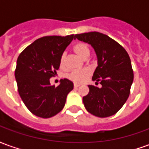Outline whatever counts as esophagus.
<instances>
[{"mask_svg": "<svg viewBox=\"0 0 149 149\" xmlns=\"http://www.w3.org/2000/svg\"><path fill=\"white\" fill-rule=\"evenodd\" d=\"M80 86V84H74V88H78Z\"/></svg>", "mask_w": 149, "mask_h": 149, "instance_id": "esophagus-1", "label": "esophagus"}]
</instances>
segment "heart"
<instances>
[{"label":"heart","instance_id":"b5f03b06","mask_svg":"<svg viewBox=\"0 0 149 149\" xmlns=\"http://www.w3.org/2000/svg\"><path fill=\"white\" fill-rule=\"evenodd\" d=\"M74 52L77 54L81 58L86 59L89 56L90 49L88 46L84 43H77L73 47ZM65 61H66V53L63 52L61 57H60V65L61 67H64L65 65ZM91 76V71L88 68H84L81 70H74L71 71L66 75V77L68 80L72 81L76 84H81L85 81H87L88 77Z\"/></svg>","mask_w":149,"mask_h":149}]
</instances>
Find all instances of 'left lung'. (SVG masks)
<instances>
[{"mask_svg": "<svg viewBox=\"0 0 149 149\" xmlns=\"http://www.w3.org/2000/svg\"><path fill=\"white\" fill-rule=\"evenodd\" d=\"M74 39L88 43L95 49L98 66L93 81L102 85L100 88L88 85L89 93L83 97L85 109L98 117L114 115L128 100L134 77L128 52L116 40L98 32L76 34Z\"/></svg>", "mask_w": 149, "mask_h": 149, "instance_id": "1", "label": "left lung"}]
</instances>
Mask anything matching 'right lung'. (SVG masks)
Returning a JSON list of instances; mask_svg holds the SVG:
<instances>
[{
	"mask_svg": "<svg viewBox=\"0 0 149 149\" xmlns=\"http://www.w3.org/2000/svg\"><path fill=\"white\" fill-rule=\"evenodd\" d=\"M74 37H40L18 56L15 70L18 93L28 109L37 116L49 118L59 113L73 88L68 79L61 80L57 87L51 85L49 79L56 73L61 55Z\"/></svg>",
	"mask_w": 149,
	"mask_h": 149,
	"instance_id": "add662e5",
	"label": "right lung"
}]
</instances>
